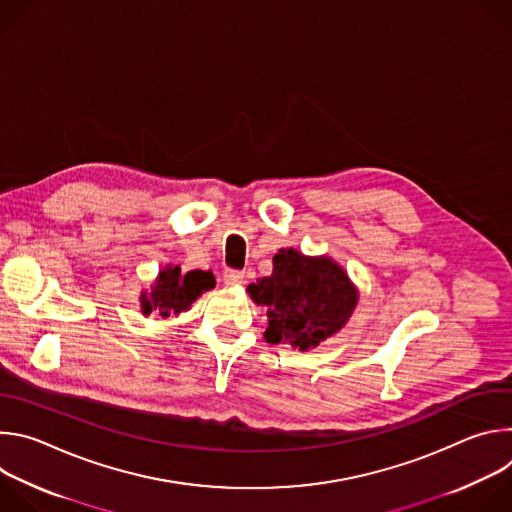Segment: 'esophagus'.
<instances>
[{"instance_id":"1","label":"esophagus","mask_w":512,"mask_h":512,"mask_svg":"<svg viewBox=\"0 0 512 512\" xmlns=\"http://www.w3.org/2000/svg\"><path fill=\"white\" fill-rule=\"evenodd\" d=\"M223 281H225L227 285H241V283L245 281V273L239 271V269H227V271L223 273Z\"/></svg>"}]
</instances>
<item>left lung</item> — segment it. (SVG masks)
I'll return each instance as SVG.
<instances>
[{"label":"left lung","instance_id":"left-lung-1","mask_svg":"<svg viewBox=\"0 0 512 512\" xmlns=\"http://www.w3.org/2000/svg\"><path fill=\"white\" fill-rule=\"evenodd\" d=\"M247 291L255 304L267 306L265 340L300 350L338 332L358 300L354 285L332 259L304 257L294 249H281L273 257V273Z\"/></svg>","mask_w":512,"mask_h":512}]
</instances>
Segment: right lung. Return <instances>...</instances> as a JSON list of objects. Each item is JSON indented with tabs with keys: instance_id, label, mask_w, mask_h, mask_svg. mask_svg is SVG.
Returning a JSON list of instances; mask_svg holds the SVG:
<instances>
[{
	"instance_id": "add662e5",
	"label": "right lung",
	"mask_w": 512,
	"mask_h": 512,
	"mask_svg": "<svg viewBox=\"0 0 512 512\" xmlns=\"http://www.w3.org/2000/svg\"><path fill=\"white\" fill-rule=\"evenodd\" d=\"M214 287V275L210 271H188L182 273L180 267H168L160 273L150 298L141 296L143 314L158 310L162 318L170 314H180L196 302L202 291Z\"/></svg>"
}]
</instances>
